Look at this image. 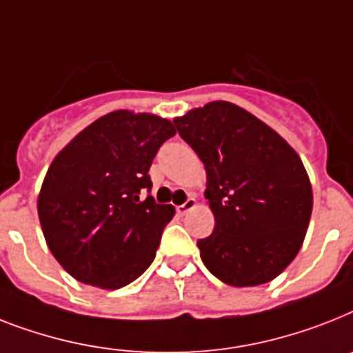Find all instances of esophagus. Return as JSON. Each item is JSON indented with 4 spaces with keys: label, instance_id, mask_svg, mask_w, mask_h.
Listing matches in <instances>:
<instances>
[{
    "label": "esophagus",
    "instance_id": "1",
    "mask_svg": "<svg viewBox=\"0 0 353 353\" xmlns=\"http://www.w3.org/2000/svg\"><path fill=\"white\" fill-rule=\"evenodd\" d=\"M194 206H196V197H188V199H186L185 203H183V205H179L177 206V214H181V216H185L186 212H190L192 208H194Z\"/></svg>",
    "mask_w": 353,
    "mask_h": 353
}]
</instances>
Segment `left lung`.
<instances>
[{
    "mask_svg": "<svg viewBox=\"0 0 353 353\" xmlns=\"http://www.w3.org/2000/svg\"><path fill=\"white\" fill-rule=\"evenodd\" d=\"M206 170L216 217L199 239L208 270L230 286L277 277L297 256L312 216V186L296 150L245 108L214 101L174 119Z\"/></svg>",
    "mask_w": 353,
    "mask_h": 353,
    "instance_id": "obj_1",
    "label": "left lung"
}]
</instances>
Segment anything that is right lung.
<instances>
[{"label":"right lung","mask_w":353,"mask_h":353,"mask_svg":"<svg viewBox=\"0 0 353 353\" xmlns=\"http://www.w3.org/2000/svg\"><path fill=\"white\" fill-rule=\"evenodd\" d=\"M174 134L168 119L116 110L54 157L37 214L52 256L74 279L116 290L152 265L176 210L154 201L148 170Z\"/></svg>","instance_id":"1"}]
</instances>
